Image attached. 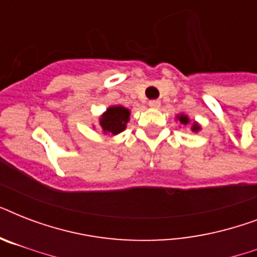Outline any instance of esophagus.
Returning <instances> with one entry per match:
<instances>
[{
    "label": "esophagus",
    "instance_id": "34e87169",
    "mask_svg": "<svg viewBox=\"0 0 257 257\" xmlns=\"http://www.w3.org/2000/svg\"><path fill=\"white\" fill-rule=\"evenodd\" d=\"M148 105H149V108L157 109V108H160V101H159V100H152V101H149Z\"/></svg>",
    "mask_w": 257,
    "mask_h": 257
}]
</instances>
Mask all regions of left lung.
Here are the masks:
<instances>
[{
    "label": "left lung",
    "instance_id": "obj_1",
    "mask_svg": "<svg viewBox=\"0 0 257 257\" xmlns=\"http://www.w3.org/2000/svg\"><path fill=\"white\" fill-rule=\"evenodd\" d=\"M176 120L179 121L180 124H183V125H188V124H189V122H191V120H189V117H188L187 114H184V113H181V114H177V116H176ZM200 129H201V126H200L199 122H196V121H193V122H192V128H191L192 132L197 133L200 131Z\"/></svg>",
    "mask_w": 257,
    "mask_h": 257
}]
</instances>
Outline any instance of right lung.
Here are the masks:
<instances>
[{"label":"right lung","mask_w":257,"mask_h":257,"mask_svg":"<svg viewBox=\"0 0 257 257\" xmlns=\"http://www.w3.org/2000/svg\"><path fill=\"white\" fill-rule=\"evenodd\" d=\"M131 110L122 105H112L100 116L98 125L104 135L116 136L126 129Z\"/></svg>","instance_id":"obj_1"}]
</instances>
